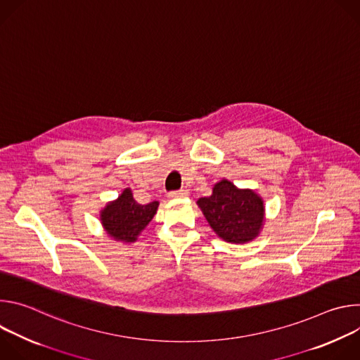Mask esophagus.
<instances>
[{"instance_id": "esophagus-1", "label": "esophagus", "mask_w": 360, "mask_h": 360, "mask_svg": "<svg viewBox=\"0 0 360 360\" xmlns=\"http://www.w3.org/2000/svg\"><path fill=\"white\" fill-rule=\"evenodd\" d=\"M188 195V192L185 189H179V191H172L168 193V198L171 199H176V198H185Z\"/></svg>"}]
</instances>
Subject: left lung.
I'll use <instances>...</instances> for the list:
<instances>
[{"label":"left lung","instance_id":"1","mask_svg":"<svg viewBox=\"0 0 360 360\" xmlns=\"http://www.w3.org/2000/svg\"><path fill=\"white\" fill-rule=\"evenodd\" d=\"M198 207L215 233L231 243H246L259 235L265 221L264 199L252 189H239L222 179Z\"/></svg>","mask_w":360,"mask_h":360}]
</instances>
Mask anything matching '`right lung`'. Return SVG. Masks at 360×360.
Returning a JSON list of instances; mask_svg holds the SVG:
<instances>
[{"label":"right lung","instance_id":"add662e5","mask_svg":"<svg viewBox=\"0 0 360 360\" xmlns=\"http://www.w3.org/2000/svg\"><path fill=\"white\" fill-rule=\"evenodd\" d=\"M158 200L141 205L134 199L132 191L125 188L118 199L110 202L101 211V224L115 240L135 242L138 235L152 221L158 210Z\"/></svg>","mask_w":360,"mask_h":360}]
</instances>
